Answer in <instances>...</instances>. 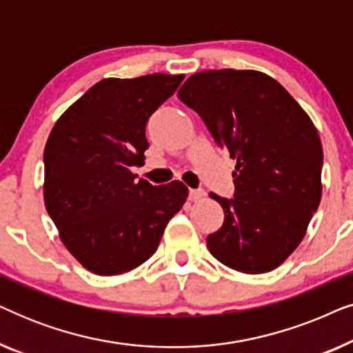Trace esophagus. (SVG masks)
Segmentation results:
<instances>
[{"mask_svg": "<svg viewBox=\"0 0 353 353\" xmlns=\"http://www.w3.org/2000/svg\"><path fill=\"white\" fill-rule=\"evenodd\" d=\"M204 197V191L202 190H190V201L197 202Z\"/></svg>", "mask_w": 353, "mask_h": 353, "instance_id": "obj_1", "label": "esophagus"}]
</instances>
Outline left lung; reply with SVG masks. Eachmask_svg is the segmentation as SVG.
<instances>
[{
  "mask_svg": "<svg viewBox=\"0 0 353 353\" xmlns=\"http://www.w3.org/2000/svg\"><path fill=\"white\" fill-rule=\"evenodd\" d=\"M178 98L236 159L233 199L210 192L225 221L207 236V248L236 272H272L297 249L320 205L323 148L315 125L276 80L257 70L199 72Z\"/></svg>",
  "mask_w": 353,
  "mask_h": 353,
  "instance_id": "obj_1",
  "label": "left lung"
}]
</instances>
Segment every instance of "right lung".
Listing matches in <instances>:
<instances>
[{
	"mask_svg": "<svg viewBox=\"0 0 353 353\" xmlns=\"http://www.w3.org/2000/svg\"><path fill=\"white\" fill-rule=\"evenodd\" d=\"M185 75L104 79L57 119L45 146V205L62 244L94 274L139 267L186 202L181 181L132 173L149 148L146 123Z\"/></svg>",
	"mask_w": 353,
	"mask_h": 353,
	"instance_id": "obj_1",
	"label": "right lung"
}]
</instances>
